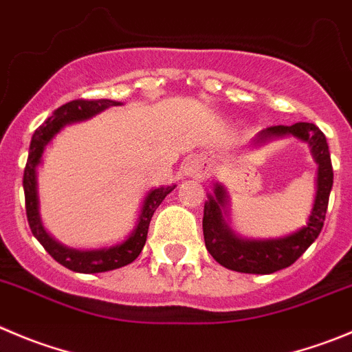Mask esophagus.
I'll return each mask as SVG.
<instances>
[{
	"mask_svg": "<svg viewBox=\"0 0 352 352\" xmlns=\"http://www.w3.org/2000/svg\"><path fill=\"white\" fill-rule=\"evenodd\" d=\"M186 172H187V175H191V177H199L201 175V170H199V165L198 163H196V161H189V163H187V166H186Z\"/></svg>",
	"mask_w": 352,
	"mask_h": 352,
	"instance_id": "34e87169",
	"label": "esophagus"
}]
</instances>
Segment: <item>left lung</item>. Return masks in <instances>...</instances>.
I'll use <instances>...</instances> for the list:
<instances>
[{"mask_svg":"<svg viewBox=\"0 0 352 352\" xmlns=\"http://www.w3.org/2000/svg\"><path fill=\"white\" fill-rule=\"evenodd\" d=\"M294 135L311 146L314 161L318 163L316 196L307 226L297 232L276 239H246L234 234L226 222L228 213V192L221 184H215L213 195H208L203 212V236L206 250L224 267L248 274H271L294 264L302 254L314 243L323 229L324 215L328 208L333 168H331L330 151L323 131L313 123H295L292 126L278 124L258 131L252 142L255 146L276 139V137Z\"/></svg>","mask_w":352,"mask_h":352,"instance_id":"8db88e82","label":"left lung"}]
</instances>
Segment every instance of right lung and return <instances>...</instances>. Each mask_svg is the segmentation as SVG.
<instances>
[{"label": "right lung", "mask_w": 352, "mask_h": 352, "mask_svg": "<svg viewBox=\"0 0 352 352\" xmlns=\"http://www.w3.org/2000/svg\"><path fill=\"white\" fill-rule=\"evenodd\" d=\"M111 106H121L120 102L109 100V98H98V100H85L78 98L58 107L50 118H48L32 135L31 146H29L28 163L24 170V195H25V213H28L29 228L32 234L43 245V248L64 267L71 271L83 272V274H94V272H106L113 269L123 267L130 262L135 261L142 252L149 231L151 219L161 201L175 189V186H161L151 189L144 199L142 210H140L139 221L131 234L120 245L109 246V248H97V250H76L69 248L62 243L55 241L47 229L43 228L41 217H39V199H38V165L41 163V156L58 131L65 124L85 121L95 114L102 113Z\"/></svg>", "instance_id": "1"}]
</instances>
